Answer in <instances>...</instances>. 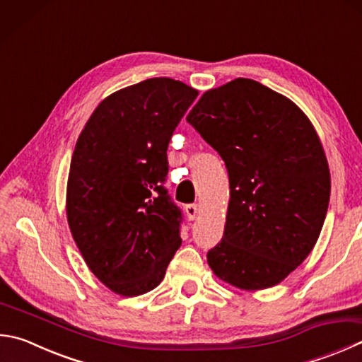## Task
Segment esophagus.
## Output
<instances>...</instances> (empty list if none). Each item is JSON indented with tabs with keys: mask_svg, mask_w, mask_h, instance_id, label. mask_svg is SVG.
<instances>
[{
	"mask_svg": "<svg viewBox=\"0 0 362 362\" xmlns=\"http://www.w3.org/2000/svg\"><path fill=\"white\" fill-rule=\"evenodd\" d=\"M185 212H187L188 220H194L199 214V207L196 206V204H188V206H185Z\"/></svg>",
	"mask_w": 362,
	"mask_h": 362,
	"instance_id": "esophagus-1",
	"label": "esophagus"
}]
</instances>
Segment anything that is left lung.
I'll use <instances>...</instances> for the list:
<instances>
[{
	"label": "left lung",
	"instance_id": "obj_1",
	"mask_svg": "<svg viewBox=\"0 0 362 362\" xmlns=\"http://www.w3.org/2000/svg\"><path fill=\"white\" fill-rule=\"evenodd\" d=\"M187 122L229 175L210 269L247 291L280 284L313 250L329 206V166L313 124L286 96L242 77L206 91Z\"/></svg>",
	"mask_w": 362,
	"mask_h": 362
}]
</instances>
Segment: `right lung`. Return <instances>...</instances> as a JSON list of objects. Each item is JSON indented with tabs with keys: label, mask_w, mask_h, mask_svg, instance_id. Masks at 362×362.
I'll return each mask as SVG.
<instances>
[{
	"label": "right lung",
	"mask_w": 362,
	"mask_h": 362,
	"mask_svg": "<svg viewBox=\"0 0 362 362\" xmlns=\"http://www.w3.org/2000/svg\"><path fill=\"white\" fill-rule=\"evenodd\" d=\"M196 96L180 81L147 78L103 100L78 136L68 225L90 271L115 294L152 291L182 244V212L163 183L169 141Z\"/></svg>",
	"instance_id": "obj_1"
}]
</instances>
